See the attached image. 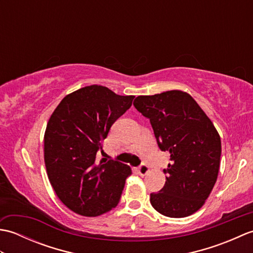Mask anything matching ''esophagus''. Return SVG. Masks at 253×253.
Masks as SVG:
<instances>
[{"label": "esophagus", "mask_w": 253, "mask_h": 253, "mask_svg": "<svg viewBox=\"0 0 253 253\" xmlns=\"http://www.w3.org/2000/svg\"><path fill=\"white\" fill-rule=\"evenodd\" d=\"M137 171H138V174L140 175V176H144V175H147L149 173V168H148L146 164H141L138 168Z\"/></svg>", "instance_id": "obj_1"}]
</instances>
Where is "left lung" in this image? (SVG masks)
Returning a JSON list of instances; mask_svg holds the SVG:
<instances>
[{
	"instance_id": "obj_1",
	"label": "left lung",
	"mask_w": 253,
	"mask_h": 253,
	"mask_svg": "<svg viewBox=\"0 0 253 253\" xmlns=\"http://www.w3.org/2000/svg\"><path fill=\"white\" fill-rule=\"evenodd\" d=\"M133 105L150 120L159 148L170 154L165 185L150 195V202L165 216L191 215L217 179L222 146L216 128L192 96L179 90L139 95Z\"/></svg>"
}]
</instances>
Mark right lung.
I'll return each mask as SVG.
<instances>
[{
  "label": "right lung",
  "mask_w": 253,
  "mask_h": 253,
  "mask_svg": "<svg viewBox=\"0 0 253 253\" xmlns=\"http://www.w3.org/2000/svg\"><path fill=\"white\" fill-rule=\"evenodd\" d=\"M133 95H118L92 84L67 94L53 112L44 133L47 177L58 199L73 212L98 216L115 208L131 174L118 161L96 160L110 128L131 106Z\"/></svg>",
  "instance_id": "add662e5"
}]
</instances>
